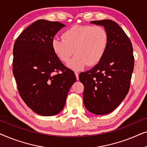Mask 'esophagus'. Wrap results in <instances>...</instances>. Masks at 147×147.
Here are the masks:
<instances>
[{"mask_svg":"<svg viewBox=\"0 0 147 147\" xmlns=\"http://www.w3.org/2000/svg\"><path fill=\"white\" fill-rule=\"evenodd\" d=\"M75 75H76V79H77L78 80H79V73H78V72H75Z\"/></svg>","mask_w":147,"mask_h":147,"instance_id":"esophagus-1","label":"esophagus"}]
</instances>
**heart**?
Listing matches in <instances>:
<instances>
[{
	"mask_svg": "<svg viewBox=\"0 0 147 147\" xmlns=\"http://www.w3.org/2000/svg\"><path fill=\"white\" fill-rule=\"evenodd\" d=\"M108 34L101 26L74 25L62 34V39L55 38L51 43L55 55L74 70H81L86 65H95L105 55L108 45Z\"/></svg>",
	"mask_w": 147,
	"mask_h": 147,
	"instance_id": "b5f03b06",
	"label": "heart"
}]
</instances>
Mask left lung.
Returning a JSON list of instances; mask_svg holds the SVG:
<instances>
[{"label": "left lung", "instance_id": "8db88e82", "mask_svg": "<svg viewBox=\"0 0 147 147\" xmlns=\"http://www.w3.org/2000/svg\"><path fill=\"white\" fill-rule=\"evenodd\" d=\"M103 26L108 34V45L101 61L79 76L84 84V104L92 113L104 115L113 111L126 97L130 88L134 59L131 41L112 20L90 22Z\"/></svg>", "mask_w": 147, "mask_h": 147}]
</instances>
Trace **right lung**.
I'll list each match as a JSON object with an SVG mask.
<instances>
[{
  "label": "right lung",
  "instance_id": "1",
  "mask_svg": "<svg viewBox=\"0 0 147 147\" xmlns=\"http://www.w3.org/2000/svg\"><path fill=\"white\" fill-rule=\"evenodd\" d=\"M65 25L38 20L22 32L13 47V72L25 103L41 116L63 110L76 78L54 53V36Z\"/></svg>",
  "mask_w": 147,
  "mask_h": 147
}]
</instances>
